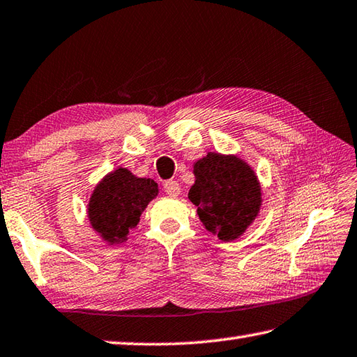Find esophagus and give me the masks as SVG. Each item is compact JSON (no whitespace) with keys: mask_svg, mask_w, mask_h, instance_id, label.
<instances>
[{"mask_svg":"<svg viewBox=\"0 0 357 357\" xmlns=\"http://www.w3.org/2000/svg\"><path fill=\"white\" fill-rule=\"evenodd\" d=\"M163 190H165V192L167 194V196H171V197L178 196V192H180L178 181H176V180H167V181H165Z\"/></svg>","mask_w":357,"mask_h":357,"instance_id":"34e87169","label":"esophagus"}]
</instances>
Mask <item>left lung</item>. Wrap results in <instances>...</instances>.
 Masks as SVG:
<instances>
[{"instance_id": "left-lung-1", "label": "left lung", "mask_w": 357, "mask_h": 357, "mask_svg": "<svg viewBox=\"0 0 357 357\" xmlns=\"http://www.w3.org/2000/svg\"><path fill=\"white\" fill-rule=\"evenodd\" d=\"M196 181L188 192L199 219L220 241H234L247 230L261 208L257 174L236 155H208L194 163Z\"/></svg>"}]
</instances>
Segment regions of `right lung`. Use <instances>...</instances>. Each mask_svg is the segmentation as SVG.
Instances as JSON below:
<instances>
[{"label":"right lung","instance_id":"add662e5","mask_svg":"<svg viewBox=\"0 0 357 357\" xmlns=\"http://www.w3.org/2000/svg\"><path fill=\"white\" fill-rule=\"evenodd\" d=\"M158 194V185L151 178H139L126 169L116 171L99 181L89 202L91 228L109 244L127 241L129 231L139 222L141 213Z\"/></svg>","mask_w":357,"mask_h":357}]
</instances>
